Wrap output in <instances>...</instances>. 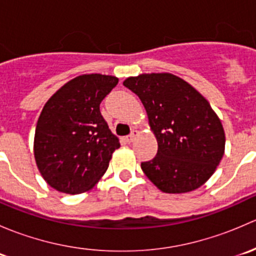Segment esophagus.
<instances>
[{
    "label": "esophagus",
    "instance_id": "34e87169",
    "mask_svg": "<svg viewBox=\"0 0 256 256\" xmlns=\"http://www.w3.org/2000/svg\"><path fill=\"white\" fill-rule=\"evenodd\" d=\"M138 131L134 130L130 134V135H128V136H126V138H125V141H126V142L131 144V142H132L134 140H135V138H136V136H138Z\"/></svg>",
    "mask_w": 256,
    "mask_h": 256
}]
</instances>
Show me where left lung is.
<instances>
[{"mask_svg": "<svg viewBox=\"0 0 256 256\" xmlns=\"http://www.w3.org/2000/svg\"><path fill=\"white\" fill-rule=\"evenodd\" d=\"M124 85L140 98L158 144L156 156L141 162L144 174L164 193L200 188L214 174L226 146L223 126L209 102L174 74L131 76Z\"/></svg>", "mask_w": 256, "mask_h": 256, "instance_id": "1", "label": "left lung"}]
</instances>
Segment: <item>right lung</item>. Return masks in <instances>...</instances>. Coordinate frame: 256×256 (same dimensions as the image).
Here are the masks:
<instances>
[{"instance_id":"right-lung-1","label":"right lung","mask_w":256,"mask_h":256,"mask_svg":"<svg viewBox=\"0 0 256 256\" xmlns=\"http://www.w3.org/2000/svg\"><path fill=\"white\" fill-rule=\"evenodd\" d=\"M115 76L85 74L64 84L43 108L34 136L38 170L50 187L69 194L90 190L120 147L100 112Z\"/></svg>"}]
</instances>
